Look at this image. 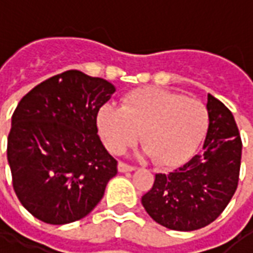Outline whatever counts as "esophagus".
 <instances>
[{
  "mask_svg": "<svg viewBox=\"0 0 253 253\" xmlns=\"http://www.w3.org/2000/svg\"><path fill=\"white\" fill-rule=\"evenodd\" d=\"M118 169H119V172H131V170L135 169V167H132V165L126 164V163L121 161V163L118 164Z\"/></svg>",
  "mask_w": 253,
  "mask_h": 253,
  "instance_id": "esophagus-1",
  "label": "esophagus"
}]
</instances>
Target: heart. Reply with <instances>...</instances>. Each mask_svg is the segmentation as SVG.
Instances as JSON below:
<instances>
[{
  "label": "heart",
  "mask_w": 253,
  "mask_h": 253,
  "mask_svg": "<svg viewBox=\"0 0 253 253\" xmlns=\"http://www.w3.org/2000/svg\"><path fill=\"white\" fill-rule=\"evenodd\" d=\"M97 126L107 149L123 153L138 139L156 164L173 167L186 161L201 143L209 126L202 101L168 89H134L122 99V108L105 104Z\"/></svg>",
  "instance_id": "b5f03b06"
}]
</instances>
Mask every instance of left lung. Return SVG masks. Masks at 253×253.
Listing matches in <instances>:
<instances>
[{
    "label": "left lung",
    "mask_w": 253,
    "mask_h": 253,
    "mask_svg": "<svg viewBox=\"0 0 253 253\" xmlns=\"http://www.w3.org/2000/svg\"><path fill=\"white\" fill-rule=\"evenodd\" d=\"M207 111L201 153L169 173H157L142 196L149 215L172 230L191 232L215 221L239 186L243 142L233 114L210 93Z\"/></svg>",
    "instance_id": "left-lung-1"
}]
</instances>
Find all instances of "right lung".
Segmentation results:
<instances>
[{"label": "right lung", "mask_w": 253, "mask_h": 253, "mask_svg": "<svg viewBox=\"0 0 253 253\" xmlns=\"http://www.w3.org/2000/svg\"><path fill=\"white\" fill-rule=\"evenodd\" d=\"M114 92L104 78L67 70L20 100L6 153L14 192L35 218L65 225L101 201L118 161L97 135V114Z\"/></svg>", "instance_id": "obj_1"}]
</instances>
